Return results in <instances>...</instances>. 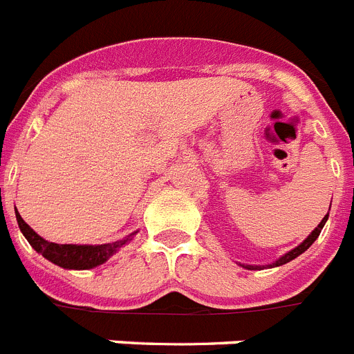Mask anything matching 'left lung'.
Here are the masks:
<instances>
[{
    "mask_svg": "<svg viewBox=\"0 0 354 354\" xmlns=\"http://www.w3.org/2000/svg\"><path fill=\"white\" fill-rule=\"evenodd\" d=\"M329 207H331V204H329ZM328 216H329V213L326 214L324 218L321 220V223H319V225H317V227L313 229V231L310 232V234H308L306 240L301 241V243H299V245L295 247V249L288 250L286 254H283V256H281V258H277L276 261H274V263H270V265H247V263H240V267L247 268V270H261V268H267V267H268V268H272V267H281V265L288 263V261H292V259H295V258H297V256L303 254L304 250H308V249H310V247H312L313 241H315L317 238H319V234H321L322 227H324V223L328 222Z\"/></svg>",
    "mask_w": 354,
    "mask_h": 354,
    "instance_id": "obj_1",
    "label": "left lung"
}]
</instances>
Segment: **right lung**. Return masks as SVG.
<instances>
[{"label":"right lung","mask_w":354,"mask_h":354,"mask_svg":"<svg viewBox=\"0 0 354 354\" xmlns=\"http://www.w3.org/2000/svg\"><path fill=\"white\" fill-rule=\"evenodd\" d=\"M17 225H19L23 236L28 240L30 245L42 254L48 261L66 268V270H89L98 265L105 263L111 256H114L118 250L127 245L134 238L136 232L125 236L123 240L113 241V243H102V245H77V243H53V241L44 240L37 232L30 227L21 214L16 209Z\"/></svg>","instance_id":"obj_1"}]
</instances>
